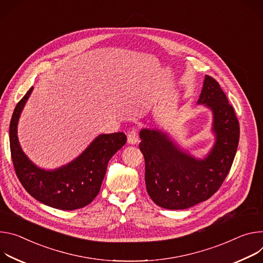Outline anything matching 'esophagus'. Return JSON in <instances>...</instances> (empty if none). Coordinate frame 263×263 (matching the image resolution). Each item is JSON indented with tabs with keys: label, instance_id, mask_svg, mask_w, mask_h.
<instances>
[{
	"label": "esophagus",
	"instance_id": "obj_1",
	"mask_svg": "<svg viewBox=\"0 0 263 263\" xmlns=\"http://www.w3.org/2000/svg\"><path fill=\"white\" fill-rule=\"evenodd\" d=\"M139 141V136H138V132L136 128H133L130 130H128L127 133V142L129 144H136Z\"/></svg>",
	"mask_w": 263,
	"mask_h": 263
}]
</instances>
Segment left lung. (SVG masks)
<instances>
[{"instance_id": "1", "label": "left lung", "mask_w": 263, "mask_h": 263, "mask_svg": "<svg viewBox=\"0 0 263 263\" xmlns=\"http://www.w3.org/2000/svg\"><path fill=\"white\" fill-rule=\"evenodd\" d=\"M197 103L205 104L213 114L215 143L205 159L183 152L159 129L140 132L146 190L157 205L165 209H187L210 198L223 183L236 155L239 122L213 77L206 75Z\"/></svg>"}]
</instances>
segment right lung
Instances as JSON below:
<instances>
[{"label":"right lung","instance_id":"add662e5","mask_svg":"<svg viewBox=\"0 0 263 263\" xmlns=\"http://www.w3.org/2000/svg\"><path fill=\"white\" fill-rule=\"evenodd\" d=\"M33 90L16 104L9 126L11 159L26 191L45 205L60 210L83 208L99 193L108 161L126 143L124 133L99 135L78 158L55 170L39 168L27 158L17 139L21 112Z\"/></svg>","mask_w":263,"mask_h":263}]
</instances>
